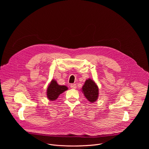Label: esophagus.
I'll return each instance as SVG.
<instances>
[{"mask_svg":"<svg viewBox=\"0 0 149 149\" xmlns=\"http://www.w3.org/2000/svg\"><path fill=\"white\" fill-rule=\"evenodd\" d=\"M70 87H71V88H72V89H75V88H77V86H76L75 84H71Z\"/></svg>","mask_w":149,"mask_h":149,"instance_id":"esophagus-1","label":"esophagus"}]
</instances>
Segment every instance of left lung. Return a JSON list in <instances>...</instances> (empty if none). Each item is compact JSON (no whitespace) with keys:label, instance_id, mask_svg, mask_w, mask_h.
<instances>
[{"label":"left lung","instance_id":"obj_1","mask_svg":"<svg viewBox=\"0 0 149 149\" xmlns=\"http://www.w3.org/2000/svg\"><path fill=\"white\" fill-rule=\"evenodd\" d=\"M82 91L90 102L93 103L97 101L98 97V88L93 80L87 79L82 88Z\"/></svg>","mask_w":149,"mask_h":149}]
</instances>
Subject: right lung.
<instances>
[{
	"instance_id": "add662e5",
	"label": "right lung",
	"mask_w": 149,
	"mask_h": 149,
	"mask_svg": "<svg viewBox=\"0 0 149 149\" xmlns=\"http://www.w3.org/2000/svg\"><path fill=\"white\" fill-rule=\"evenodd\" d=\"M67 90V87L65 86H59L55 80L52 79L47 88V97L49 100L54 101L58 98L61 94Z\"/></svg>"
}]
</instances>
